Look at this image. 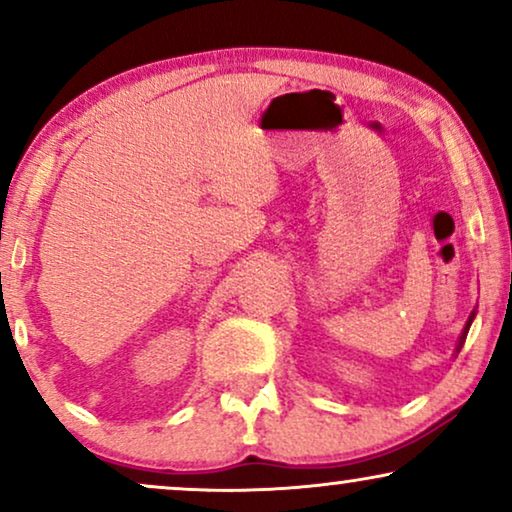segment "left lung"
<instances>
[{
    "label": "left lung",
    "mask_w": 512,
    "mask_h": 512,
    "mask_svg": "<svg viewBox=\"0 0 512 512\" xmlns=\"http://www.w3.org/2000/svg\"><path fill=\"white\" fill-rule=\"evenodd\" d=\"M473 317H475V314H471V317H468V321H466V328H464V333H461L459 345H457V354H459V349L464 347V340H466V335H468V328H471V324H473Z\"/></svg>",
    "instance_id": "obj_1"
}]
</instances>
